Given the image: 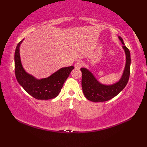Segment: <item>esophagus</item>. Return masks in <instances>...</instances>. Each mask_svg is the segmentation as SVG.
<instances>
[{"label": "esophagus", "instance_id": "esophagus-1", "mask_svg": "<svg viewBox=\"0 0 147 147\" xmlns=\"http://www.w3.org/2000/svg\"><path fill=\"white\" fill-rule=\"evenodd\" d=\"M82 65H83V62L81 61H78L77 62H75V64H74V67H75V68L76 69H80L82 67Z\"/></svg>", "mask_w": 147, "mask_h": 147}]
</instances>
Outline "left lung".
<instances>
[{"mask_svg":"<svg viewBox=\"0 0 147 147\" xmlns=\"http://www.w3.org/2000/svg\"><path fill=\"white\" fill-rule=\"evenodd\" d=\"M119 39L123 45V49L126 55V64L121 78L112 85H104L96 80L91 71L82 67V86L84 95L90 101L93 102H105L117 95L126 86L130 74L131 57L129 49L125 46L123 38Z\"/></svg>","mask_w":147,"mask_h":147,"instance_id":"obj_1","label":"left lung"}]
</instances>
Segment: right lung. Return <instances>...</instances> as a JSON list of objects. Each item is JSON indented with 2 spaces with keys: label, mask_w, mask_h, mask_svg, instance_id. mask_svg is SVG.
<instances>
[{
  "label": "right lung",
  "mask_w": 147,
  "mask_h": 147,
  "mask_svg": "<svg viewBox=\"0 0 147 147\" xmlns=\"http://www.w3.org/2000/svg\"><path fill=\"white\" fill-rule=\"evenodd\" d=\"M23 40L18 44L14 54L15 74L18 82L28 93L36 99L49 100L56 97L74 66L62 67L47 78L36 79L28 73L22 65L20 48Z\"/></svg>",
  "instance_id": "add662e5"
}]
</instances>
